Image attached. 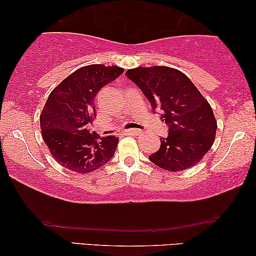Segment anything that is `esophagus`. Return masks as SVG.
Here are the masks:
<instances>
[{"instance_id": "1", "label": "esophagus", "mask_w": 256, "mask_h": 256, "mask_svg": "<svg viewBox=\"0 0 256 256\" xmlns=\"http://www.w3.org/2000/svg\"><path fill=\"white\" fill-rule=\"evenodd\" d=\"M124 134H127V135H140V130H138V129H127V130H124Z\"/></svg>"}]
</instances>
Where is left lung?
<instances>
[{"label": "left lung", "mask_w": 256, "mask_h": 256, "mask_svg": "<svg viewBox=\"0 0 256 256\" xmlns=\"http://www.w3.org/2000/svg\"><path fill=\"white\" fill-rule=\"evenodd\" d=\"M126 76L169 127L150 160L174 172L194 166L214 143L216 121L208 100L185 74L169 66H140L129 69Z\"/></svg>", "instance_id": "left-lung-1"}]
</instances>
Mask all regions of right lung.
Returning a JSON list of instances; mask_svg holds the SVG:
<instances>
[{"instance_id": "obj_1", "label": "right lung", "mask_w": 256, "mask_h": 256, "mask_svg": "<svg viewBox=\"0 0 256 256\" xmlns=\"http://www.w3.org/2000/svg\"><path fill=\"white\" fill-rule=\"evenodd\" d=\"M124 72L116 66H86L66 77L50 94L40 113L42 136L54 160L79 174L98 169L114 156L119 140L90 134L95 98Z\"/></svg>"}]
</instances>
